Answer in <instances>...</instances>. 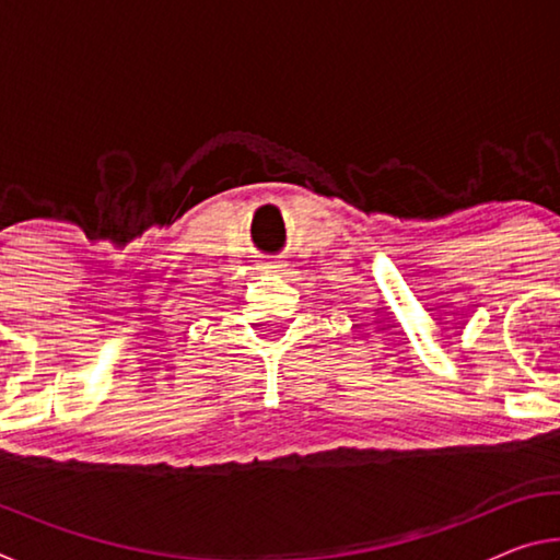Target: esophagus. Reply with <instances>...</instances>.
<instances>
[{
  "instance_id": "obj_1",
  "label": "esophagus",
  "mask_w": 560,
  "mask_h": 560,
  "mask_svg": "<svg viewBox=\"0 0 560 560\" xmlns=\"http://www.w3.org/2000/svg\"><path fill=\"white\" fill-rule=\"evenodd\" d=\"M261 269L264 271H283V264L281 261H264Z\"/></svg>"
}]
</instances>
